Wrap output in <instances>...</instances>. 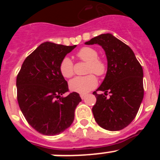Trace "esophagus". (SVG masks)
I'll return each mask as SVG.
<instances>
[{"label":"esophagus","instance_id":"1","mask_svg":"<svg viewBox=\"0 0 160 160\" xmlns=\"http://www.w3.org/2000/svg\"><path fill=\"white\" fill-rule=\"evenodd\" d=\"M86 96H87L86 94H80V97H81L82 99H84L85 98H86Z\"/></svg>","mask_w":160,"mask_h":160}]
</instances>
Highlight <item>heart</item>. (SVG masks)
Instances as JSON below:
<instances>
[{
    "instance_id": "b5f03b06",
    "label": "heart",
    "mask_w": 160,
    "mask_h": 160,
    "mask_svg": "<svg viewBox=\"0 0 160 160\" xmlns=\"http://www.w3.org/2000/svg\"><path fill=\"white\" fill-rule=\"evenodd\" d=\"M76 56L82 62H87L86 76H81L73 78L70 82V88L73 91L85 94L95 88L98 84V79L95 76H103L107 71V62L98 58V52L96 49L90 46L81 48L76 53ZM61 74L66 78H70L74 74V66L71 59L68 57L63 58L59 65Z\"/></svg>"
}]
</instances>
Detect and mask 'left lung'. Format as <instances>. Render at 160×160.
<instances>
[{
	"mask_svg": "<svg viewBox=\"0 0 160 160\" xmlns=\"http://www.w3.org/2000/svg\"><path fill=\"white\" fill-rule=\"evenodd\" d=\"M86 44L100 45L108 62L104 81L93 92L96 97L92 108L94 119L108 131L123 129L135 118L143 98L142 66L132 49L111 33L94 37ZM98 91L104 94H98Z\"/></svg>",
	"mask_w": 160,
	"mask_h": 160,
	"instance_id": "left-lung-1",
	"label": "left lung"
}]
</instances>
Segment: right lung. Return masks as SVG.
Masks as SVG:
<instances>
[{
  "mask_svg": "<svg viewBox=\"0 0 160 160\" xmlns=\"http://www.w3.org/2000/svg\"><path fill=\"white\" fill-rule=\"evenodd\" d=\"M76 46L52 42L41 44L24 61L17 76V97L28 123L42 135H58L72 124L74 111L82 101L70 92L59 65Z\"/></svg>",
  "mask_w": 160,
  "mask_h": 160,
  "instance_id": "right-lung-1",
  "label": "right lung"
}]
</instances>
